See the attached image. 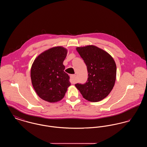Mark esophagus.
Here are the masks:
<instances>
[{"instance_id":"obj_1","label":"esophagus","mask_w":147,"mask_h":147,"mask_svg":"<svg viewBox=\"0 0 147 147\" xmlns=\"http://www.w3.org/2000/svg\"><path fill=\"white\" fill-rule=\"evenodd\" d=\"M76 75L75 74H71L70 76V82L71 83H76Z\"/></svg>"}]
</instances>
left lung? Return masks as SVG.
Wrapping results in <instances>:
<instances>
[{"instance_id":"left-lung-1","label":"left lung","mask_w":147,"mask_h":147,"mask_svg":"<svg viewBox=\"0 0 147 147\" xmlns=\"http://www.w3.org/2000/svg\"><path fill=\"white\" fill-rule=\"evenodd\" d=\"M86 65L88 78L85 83L75 84L83 98L91 102L103 100L111 91L116 77V65L104 50L89 45L77 47Z\"/></svg>"}]
</instances>
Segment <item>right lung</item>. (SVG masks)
Returning a JSON list of instances; mask_svg holds the SVG:
<instances>
[{
  "label": "right lung",
  "mask_w": 147,
  "mask_h": 147,
  "mask_svg": "<svg viewBox=\"0 0 147 147\" xmlns=\"http://www.w3.org/2000/svg\"><path fill=\"white\" fill-rule=\"evenodd\" d=\"M67 50L58 46L45 51L34 61L31 69L32 86L38 96L49 102L62 100L70 85L63 63Z\"/></svg>",
  "instance_id": "1"
}]
</instances>
